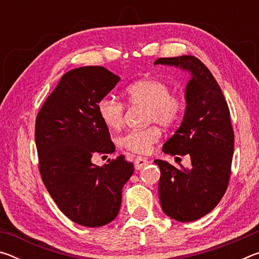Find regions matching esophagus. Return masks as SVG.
Masks as SVG:
<instances>
[{"label": "esophagus", "instance_id": "obj_1", "mask_svg": "<svg viewBox=\"0 0 259 259\" xmlns=\"http://www.w3.org/2000/svg\"><path fill=\"white\" fill-rule=\"evenodd\" d=\"M148 164V160L146 157H143V156H137V159L135 160V168L136 170H140L144 166Z\"/></svg>", "mask_w": 259, "mask_h": 259}]
</instances>
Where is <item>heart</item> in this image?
I'll list each match as a JSON object with an SVG mask.
<instances>
[{"label": "heart", "mask_w": 259, "mask_h": 259, "mask_svg": "<svg viewBox=\"0 0 259 259\" xmlns=\"http://www.w3.org/2000/svg\"><path fill=\"white\" fill-rule=\"evenodd\" d=\"M126 102L134 106L147 107L146 121L163 126L174 124L182 113L183 104L178 96L170 94V87L160 78H143L130 84L124 91ZM100 120L109 129L117 130L123 124L124 106L113 97H104L98 103ZM161 131L156 125L142 130H130L117 137V146L123 150L145 154L160 139Z\"/></svg>", "instance_id": "heart-1"}]
</instances>
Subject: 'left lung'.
Returning <instances> with one entry per match:
<instances>
[{
	"mask_svg": "<svg viewBox=\"0 0 259 259\" xmlns=\"http://www.w3.org/2000/svg\"><path fill=\"white\" fill-rule=\"evenodd\" d=\"M154 65L177 67L191 77L185 88L183 121L162 151L190 155L192 166L175 168L161 160L155 163L161 170L163 212L175 221L193 222L211 211L226 192L234 151L230 109L221 87L196 57L159 58Z\"/></svg>",
	"mask_w": 259,
	"mask_h": 259,
	"instance_id": "8db88e82",
	"label": "left lung"
}]
</instances>
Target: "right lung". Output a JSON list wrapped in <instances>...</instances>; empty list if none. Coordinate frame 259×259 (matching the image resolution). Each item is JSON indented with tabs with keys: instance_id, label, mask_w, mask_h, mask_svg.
I'll return each instance as SVG.
<instances>
[{
	"instance_id": "obj_1",
	"label": "right lung",
	"mask_w": 259,
	"mask_h": 259,
	"mask_svg": "<svg viewBox=\"0 0 259 259\" xmlns=\"http://www.w3.org/2000/svg\"><path fill=\"white\" fill-rule=\"evenodd\" d=\"M120 80L103 66L72 69L36 117L42 181L61 211L82 226L99 227L115 219L122 190L135 170L123 155L104 165L91 161L115 151L97 106Z\"/></svg>"
}]
</instances>
